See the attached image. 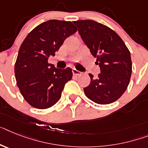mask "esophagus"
I'll return each mask as SVG.
<instances>
[{
    "label": "esophagus",
    "mask_w": 148,
    "mask_h": 148,
    "mask_svg": "<svg viewBox=\"0 0 148 148\" xmlns=\"http://www.w3.org/2000/svg\"><path fill=\"white\" fill-rule=\"evenodd\" d=\"M73 75H75V76H78V75H81L82 73H81V72L78 71L77 69H73Z\"/></svg>",
    "instance_id": "esophagus-1"
}]
</instances>
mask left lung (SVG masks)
<instances>
[{
    "instance_id": "obj_1",
    "label": "left lung",
    "mask_w": 148,
    "mask_h": 148,
    "mask_svg": "<svg viewBox=\"0 0 148 148\" xmlns=\"http://www.w3.org/2000/svg\"><path fill=\"white\" fill-rule=\"evenodd\" d=\"M79 33L101 68L97 79L89 74L91 83L85 95L98 104H109L123 95L132 75L131 55L119 35L110 28L94 20L74 22Z\"/></svg>"
}]
</instances>
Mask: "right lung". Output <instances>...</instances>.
<instances>
[{"mask_svg": "<svg viewBox=\"0 0 148 148\" xmlns=\"http://www.w3.org/2000/svg\"><path fill=\"white\" fill-rule=\"evenodd\" d=\"M76 31L71 22L51 19L32 30L22 43L14 71L20 93L32 107L47 109L60 99L73 71L69 67L57 69L47 60Z\"/></svg>", "mask_w": 148, "mask_h": 148, "instance_id": "add662e5", "label": "right lung"}]
</instances>
